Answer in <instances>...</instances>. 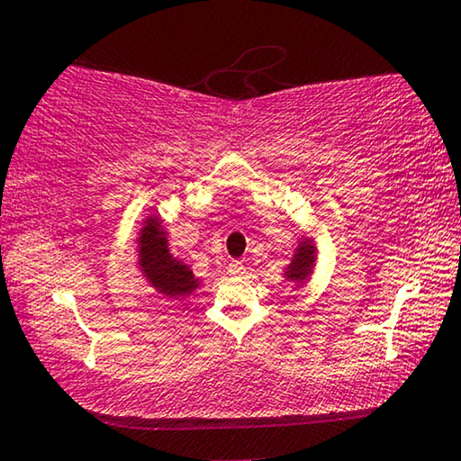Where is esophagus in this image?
Wrapping results in <instances>:
<instances>
[{"instance_id": "obj_1", "label": "esophagus", "mask_w": 461, "mask_h": 461, "mask_svg": "<svg viewBox=\"0 0 461 461\" xmlns=\"http://www.w3.org/2000/svg\"><path fill=\"white\" fill-rule=\"evenodd\" d=\"M228 271H230V276H244V271H246V267L240 261H231L230 265H228Z\"/></svg>"}]
</instances>
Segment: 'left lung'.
I'll use <instances>...</instances> for the list:
<instances>
[{
    "instance_id": "8db88e82",
    "label": "left lung",
    "mask_w": 461,
    "mask_h": 461,
    "mask_svg": "<svg viewBox=\"0 0 461 461\" xmlns=\"http://www.w3.org/2000/svg\"><path fill=\"white\" fill-rule=\"evenodd\" d=\"M311 263H313V252H311L307 244H303L301 249H296V255L293 258V265H290L288 277L303 280V277L311 271Z\"/></svg>"
}]
</instances>
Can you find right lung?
Returning <instances> with one entry per match:
<instances>
[{"label": "right lung", "instance_id": "obj_1", "mask_svg": "<svg viewBox=\"0 0 461 461\" xmlns=\"http://www.w3.org/2000/svg\"><path fill=\"white\" fill-rule=\"evenodd\" d=\"M141 231L140 261L154 286L165 294H185L196 288L192 271L168 252L158 219H150Z\"/></svg>", "mask_w": 461, "mask_h": 461}]
</instances>
